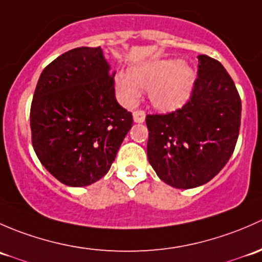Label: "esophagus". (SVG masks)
I'll use <instances>...</instances> for the list:
<instances>
[{
    "instance_id": "1",
    "label": "esophagus",
    "mask_w": 262,
    "mask_h": 262,
    "mask_svg": "<svg viewBox=\"0 0 262 262\" xmlns=\"http://www.w3.org/2000/svg\"><path fill=\"white\" fill-rule=\"evenodd\" d=\"M132 116H134V121L136 123H142L145 121V117H146L144 111H135L132 113Z\"/></svg>"
}]
</instances>
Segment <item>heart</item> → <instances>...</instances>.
<instances>
[{"mask_svg": "<svg viewBox=\"0 0 262 262\" xmlns=\"http://www.w3.org/2000/svg\"><path fill=\"white\" fill-rule=\"evenodd\" d=\"M195 82L189 66L180 60H152L139 64L130 74H118L116 93L121 103L132 107L137 103L142 90H149V99L160 111H172L187 102Z\"/></svg>", "mask_w": 262, "mask_h": 262, "instance_id": "obj_1", "label": "heart"}]
</instances>
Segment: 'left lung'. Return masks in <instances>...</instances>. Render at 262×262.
I'll return each instance as SVG.
<instances>
[{
    "mask_svg": "<svg viewBox=\"0 0 262 262\" xmlns=\"http://www.w3.org/2000/svg\"><path fill=\"white\" fill-rule=\"evenodd\" d=\"M147 159L158 177L179 189L213 179L230 160L241 125V98L222 64L198 56L189 101L166 115H147Z\"/></svg>",
    "mask_w": 262,
    "mask_h": 262,
    "instance_id": "1",
    "label": "left lung"
}]
</instances>
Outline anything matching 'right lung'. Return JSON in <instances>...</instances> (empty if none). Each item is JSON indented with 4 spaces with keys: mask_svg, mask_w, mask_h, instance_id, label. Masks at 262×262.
I'll return each instance as SVG.
<instances>
[{
    "mask_svg": "<svg viewBox=\"0 0 262 262\" xmlns=\"http://www.w3.org/2000/svg\"><path fill=\"white\" fill-rule=\"evenodd\" d=\"M36 156L54 178L85 187L103 178L132 127L101 48H75L42 71L30 110Z\"/></svg>",
    "mask_w": 262,
    "mask_h": 262,
    "instance_id": "add662e5",
    "label": "right lung"
}]
</instances>
